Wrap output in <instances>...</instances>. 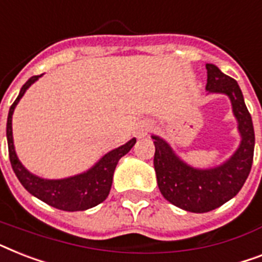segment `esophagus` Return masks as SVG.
I'll return each mask as SVG.
<instances>
[{
    "instance_id": "esophagus-1",
    "label": "esophagus",
    "mask_w": 262,
    "mask_h": 262,
    "mask_svg": "<svg viewBox=\"0 0 262 262\" xmlns=\"http://www.w3.org/2000/svg\"><path fill=\"white\" fill-rule=\"evenodd\" d=\"M148 132H149V125H140V126L137 127V132H136V133H137L138 137L142 138L144 136L148 135Z\"/></svg>"
}]
</instances>
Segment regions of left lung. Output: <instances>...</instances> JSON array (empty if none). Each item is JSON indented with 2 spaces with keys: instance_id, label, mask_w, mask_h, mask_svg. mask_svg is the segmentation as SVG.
Segmentation results:
<instances>
[{
  "instance_id": "1",
  "label": "left lung",
  "mask_w": 262,
  "mask_h": 262,
  "mask_svg": "<svg viewBox=\"0 0 262 262\" xmlns=\"http://www.w3.org/2000/svg\"><path fill=\"white\" fill-rule=\"evenodd\" d=\"M210 93L229 95L238 120L242 141L230 160L212 169H193L180 161L167 142L153 136V165L161 195L169 203L191 212H207L234 198L248 179L254 153V129L252 116L242 91L233 78L225 75L216 66L206 64Z\"/></svg>"
}]
</instances>
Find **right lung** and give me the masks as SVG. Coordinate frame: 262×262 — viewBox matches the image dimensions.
<instances>
[{"label": "right lung", "instance_id": "right-lung-1", "mask_svg": "<svg viewBox=\"0 0 262 262\" xmlns=\"http://www.w3.org/2000/svg\"><path fill=\"white\" fill-rule=\"evenodd\" d=\"M40 75L32 76L31 79L21 87V91L13 105L10 106L8 114V124H6V137H8V149H9L10 164L16 173L17 179L24 186L25 190L33 196L39 198L40 201L46 202L47 205L52 206L57 210L63 211H79L94 207L105 201L110 192L113 183V173L117 167V163L121 157L125 156L132 146L136 144V138L125 145L112 150L98 161L97 165L90 171L82 175L69 178L61 180H46L32 175L23 167L16 156L13 146V136H12V116L14 107L24 95L27 89L32 83L37 80Z\"/></svg>", "mask_w": 262, "mask_h": 262}]
</instances>
